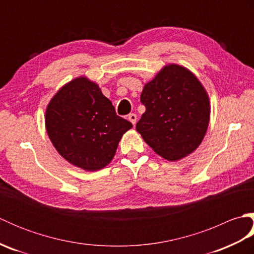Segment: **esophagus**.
<instances>
[{"instance_id":"1","label":"esophagus","mask_w":254,"mask_h":254,"mask_svg":"<svg viewBox=\"0 0 254 254\" xmlns=\"http://www.w3.org/2000/svg\"><path fill=\"white\" fill-rule=\"evenodd\" d=\"M136 119H137V117H136L135 113H130V115H128V120H130V121L132 122L133 126H135Z\"/></svg>"}]
</instances>
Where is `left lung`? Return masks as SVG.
Here are the masks:
<instances>
[{"label": "left lung", "instance_id": "8db88e82", "mask_svg": "<svg viewBox=\"0 0 254 254\" xmlns=\"http://www.w3.org/2000/svg\"><path fill=\"white\" fill-rule=\"evenodd\" d=\"M146 108L136 131L161 157L179 160L202 143L209 122V100L202 84L186 67L169 64L144 86Z\"/></svg>", "mask_w": 254, "mask_h": 254}]
</instances>
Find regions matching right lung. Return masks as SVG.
I'll return each instance as SVG.
<instances>
[{
    "instance_id": "1",
    "label": "right lung",
    "mask_w": 254,
    "mask_h": 254,
    "mask_svg": "<svg viewBox=\"0 0 254 254\" xmlns=\"http://www.w3.org/2000/svg\"><path fill=\"white\" fill-rule=\"evenodd\" d=\"M132 127L117 116L99 86L86 77L63 86L46 111V127L53 146L69 164L88 171L110 163L122 135Z\"/></svg>"
}]
</instances>
